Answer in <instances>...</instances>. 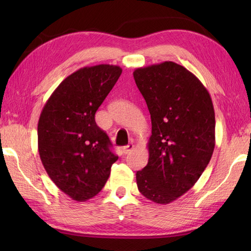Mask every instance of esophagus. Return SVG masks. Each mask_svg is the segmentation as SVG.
I'll use <instances>...</instances> for the list:
<instances>
[{"label":"esophagus","instance_id":"esophagus-1","mask_svg":"<svg viewBox=\"0 0 251 251\" xmlns=\"http://www.w3.org/2000/svg\"><path fill=\"white\" fill-rule=\"evenodd\" d=\"M132 149H134V145H132V143H129V145H127L123 148L122 151L124 154H129L132 151Z\"/></svg>","mask_w":251,"mask_h":251}]
</instances>
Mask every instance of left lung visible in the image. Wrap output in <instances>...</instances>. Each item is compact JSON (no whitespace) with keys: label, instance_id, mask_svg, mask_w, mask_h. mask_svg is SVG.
<instances>
[{"label":"left lung","instance_id":"1","mask_svg":"<svg viewBox=\"0 0 251 251\" xmlns=\"http://www.w3.org/2000/svg\"><path fill=\"white\" fill-rule=\"evenodd\" d=\"M151 114L149 162L136 174L138 190L156 204H168L200 179L215 149V110L193 73L165 61L134 71Z\"/></svg>","mask_w":251,"mask_h":251}]
</instances>
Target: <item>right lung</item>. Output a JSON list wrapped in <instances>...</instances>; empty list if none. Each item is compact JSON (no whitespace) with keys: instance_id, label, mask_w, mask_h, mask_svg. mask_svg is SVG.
Returning a JSON list of instances; mask_svg holds the SVG:
<instances>
[{"instance_id":"right-lung-1","label":"right lung","mask_w":251,"mask_h":251,"mask_svg":"<svg viewBox=\"0 0 251 251\" xmlns=\"http://www.w3.org/2000/svg\"><path fill=\"white\" fill-rule=\"evenodd\" d=\"M122 74L119 66L85 67L59 84L41 112L37 143L42 164L72 200L97 195L119 156L95 114Z\"/></svg>"}]
</instances>
